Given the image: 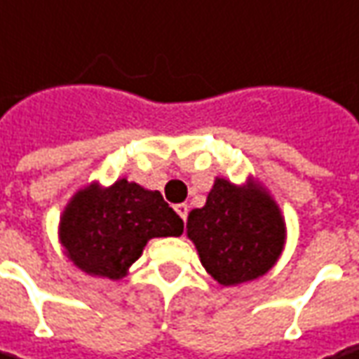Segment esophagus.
Here are the masks:
<instances>
[{
    "mask_svg": "<svg viewBox=\"0 0 359 359\" xmlns=\"http://www.w3.org/2000/svg\"><path fill=\"white\" fill-rule=\"evenodd\" d=\"M174 209H175V212H177V215H180V217L184 219V222H185V219H187V211H189V207H187V205H185V203H180V205H175Z\"/></svg>",
    "mask_w": 359,
    "mask_h": 359,
    "instance_id": "34e87169",
    "label": "esophagus"
}]
</instances>
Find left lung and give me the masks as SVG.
<instances>
[{"label":"left lung","instance_id":"8db88e82","mask_svg":"<svg viewBox=\"0 0 359 359\" xmlns=\"http://www.w3.org/2000/svg\"><path fill=\"white\" fill-rule=\"evenodd\" d=\"M187 238L205 271L224 287L266 276L278 264L287 226L278 201L256 177H215L207 203L187 215Z\"/></svg>","mask_w":359,"mask_h":359}]
</instances>
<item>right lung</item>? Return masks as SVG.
Returning <instances> with one entry per match:
<instances>
[{"label": "right lung", "instance_id": "1", "mask_svg": "<svg viewBox=\"0 0 359 359\" xmlns=\"http://www.w3.org/2000/svg\"><path fill=\"white\" fill-rule=\"evenodd\" d=\"M184 221L160 191L121 177L80 187L66 203L58 222L64 256L91 278L123 279L152 238L180 236Z\"/></svg>", "mask_w": 359, "mask_h": 359}]
</instances>
